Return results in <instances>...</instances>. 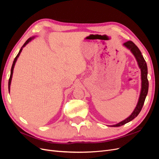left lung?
I'll list each match as a JSON object with an SVG mask.
<instances>
[{"label": "left lung", "mask_w": 159, "mask_h": 159, "mask_svg": "<svg viewBox=\"0 0 159 159\" xmlns=\"http://www.w3.org/2000/svg\"><path fill=\"white\" fill-rule=\"evenodd\" d=\"M123 46L125 48H127L128 50L131 51V52L133 54L134 57H135V59L137 61V64L139 66V68L141 69V92H140V95H139L137 104L133 111V113L130 115L127 118L123 120V121L115 125H111V127H120L121 125H123L132 121L133 119H134L137 116L141 111V109L143 106L144 102H145V100L147 97V95L148 93V81L147 79V74H148L147 66L141 51L139 50L138 47L131 41H128L125 43H124Z\"/></svg>", "instance_id": "1"}]
</instances>
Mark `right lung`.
I'll return each mask as SVG.
<instances>
[{"label": "right lung", "mask_w": 159, "mask_h": 159, "mask_svg": "<svg viewBox=\"0 0 159 159\" xmlns=\"http://www.w3.org/2000/svg\"><path fill=\"white\" fill-rule=\"evenodd\" d=\"M35 38V36H32V37H30V38H28V39L26 41V42L25 43V44H24V45L22 46V48H21V49L20 50V51H19V52H18V54H17V56H16V57L15 58H14V61H13V64H12V68H11V75H10V78H9V80H8V91H9V93H10V87H11V81H12V74H13V70H14V66H15V64H16V61H17V59H18V57H19V56H20V53H21V52H22V49H23V48L24 47H25L26 46V44H28V43H29L32 40H33L34 38Z\"/></svg>", "instance_id": "add662e5"}]
</instances>
